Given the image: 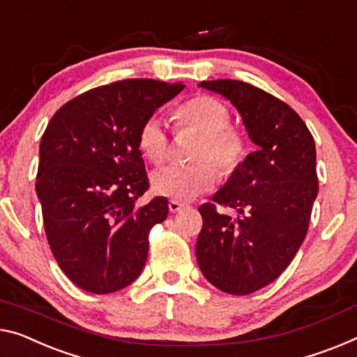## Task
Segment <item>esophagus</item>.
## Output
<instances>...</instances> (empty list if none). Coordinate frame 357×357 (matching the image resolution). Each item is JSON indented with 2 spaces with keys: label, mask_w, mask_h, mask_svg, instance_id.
Returning <instances> with one entry per match:
<instances>
[{
  "label": "esophagus",
  "mask_w": 357,
  "mask_h": 357,
  "mask_svg": "<svg viewBox=\"0 0 357 357\" xmlns=\"http://www.w3.org/2000/svg\"><path fill=\"white\" fill-rule=\"evenodd\" d=\"M183 207H186L185 202H180V201L169 202V211H171V212H178V211H182Z\"/></svg>",
  "instance_id": "34e87169"
}]
</instances>
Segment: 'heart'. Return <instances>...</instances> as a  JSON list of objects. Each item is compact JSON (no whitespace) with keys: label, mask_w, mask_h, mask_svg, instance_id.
<instances>
[{"label":"heart","mask_w":357,"mask_h":357,"mask_svg":"<svg viewBox=\"0 0 357 357\" xmlns=\"http://www.w3.org/2000/svg\"><path fill=\"white\" fill-rule=\"evenodd\" d=\"M180 129H193L201 134L193 150L190 166H172L153 174L151 183L156 193L174 201H190L217 183V171L223 178L239 171L249 155L248 139L238 126L231 124V113L220 98L199 94L188 98L175 109ZM139 145L144 155L156 166L167 161L171 137L162 119L146 118L139 130ZM215 163L217 169L208 161Z\"/></svg>","instance_id":"obj_1"}]
</instances>
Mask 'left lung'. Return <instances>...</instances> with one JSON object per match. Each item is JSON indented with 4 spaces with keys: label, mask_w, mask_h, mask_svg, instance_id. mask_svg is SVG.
Returning a JSON list of instances; mask_svg holds the SVG:
<instances>
[{
    "label": "left lung",
    "mask_w": 357,
    "mask_h": 357,
    "mask_svg": "<svg viewBox=\"0 0 357 357\" xmlns=\"http://www.w3.org/2000/svg\"><path fill=\"white\" fill-rule=\"evenodd\" d=\"M225 96L243 116L259 150L199 206L202 229L196 259L217 289L248 295L271 284L294 260L308 233L319 183L314 139L303 119L281 98L238 79L202 81ZM217 205L238 211L234 219Z\"/></svg>",
    "instance_id": "1"
}]
</instances>
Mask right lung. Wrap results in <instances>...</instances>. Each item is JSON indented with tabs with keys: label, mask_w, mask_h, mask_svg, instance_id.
I'll use <instances>...</instances> for the list:
<instances>
[{
	"label": "right lung",
	"mask_w": 357,
	"mask_h": 357,
	"mask_svg": "<svg viewBox=\"0 0 357 357\" xmlns=\"http://www.w3.org/2000/svg\"><path fill=\"white\" fill-rule=\"evenodd\" d=\"M183 87L142 78L94 87L60 107L41 137L36 193L49 248L86 292H116L144 270L169 202L137 204L150 188L139 130Z\"/></svg>",
	"instance_id": "add662e5"
}]
</instances>
